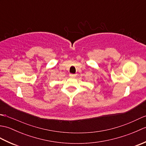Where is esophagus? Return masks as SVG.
<instances>
[{"mask_svg": "<svg viewBox=\"0 0 146 146\" xmlns=\"http://www.w3.org/2000/svg\"><path fill=\"white\" fill-rule=\"evenodd\" d=\"M69 76H70V77H71V78H75V77L76 76V75L75 74H70L69 75Z\"/></svg>", "mask_w": 146, "mask_h": 146, "instance_id": "esophagus-1", "label": "esophagus"}]
</instances>
